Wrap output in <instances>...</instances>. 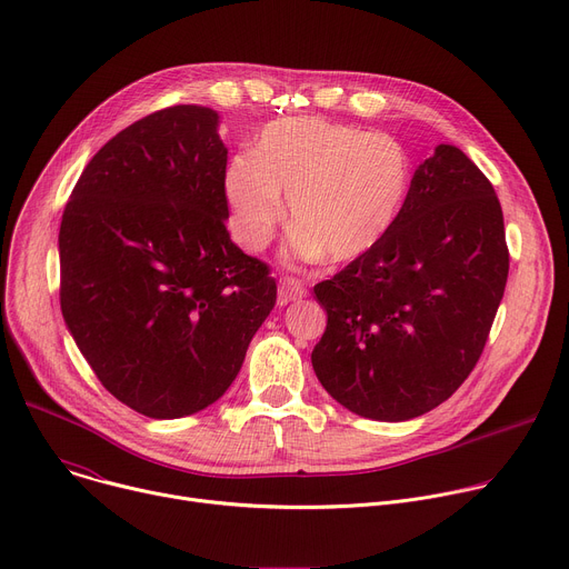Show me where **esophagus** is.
<instances>
[{
    "label": "esophagus",
    "instance_id": "1",
    "mask_svg": "<svg viewBox=\"0 0 569 569\" xmlns=\"http://www.w3.org/2000/svg\"><path fill=\"white\" fill-rule=\"evenodd\" d=\"M306 297V286L299 281V279H292V277H283L279 281V301L281 303H288V301H297Z\"/></svg>",
    "mask_w": 569,
    "mask_h": 569
}]
</instances>
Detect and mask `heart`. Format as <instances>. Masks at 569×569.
I'll return each mask as SVG.
<instances>
[{"instance_id":"obj_1","label":"heart","mask_w":569,"mask_h":569,"mask_svg":"<svg viewBox=\"0 0 569 569\" xmlns=\"http://www.w3.org/2000/svg\"><path fill=\"white\" fill-rule=\"evenodd\" d=\"M405 148L365 128L317 117L266 126L257 150L229 157L222 193L242 248H268L290 196V254L349 263L385 240L410 193Z\"/></svg>"}]
</instances>
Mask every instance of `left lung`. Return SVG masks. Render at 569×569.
Segmentation results:
<instances>
[{
  "label": "left lung",
  "mask_w": 569,
  "mask_h": 569,
  "mask_svg": "<svg viewBox=\"0 0 569 569\" xmlns=\"http://www.w3.org/2000/svg\"><path fill=\"white\" fill-rule=\"evenodd\" d=\"M509 277L493 184L441 143L369 254L315 286L327 331L312 369L347 410L408 421L448 400L489 340Z\"/></svg>",
  "instance_id": "left-lung-1"
}]
</instances>
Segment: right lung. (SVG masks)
<instances>
[{
  "instance_id": "obj_1",
  "label": "right lung",
  "mask_w": 569,
  "mask_h": 569,
  "mask_svg": "<svg viewBox=\"0 0 569 569\" xmlns=\"http://www.w3.org/2000/svg\"><path fill=\"white\" fill-rule=\"evenodd\" d=\"M216 128L202 106L134 121L90 159L60 222L67 329L101 385L150 419L216 402L277 301L268 263L229 238Z\"/></svg>"
}]
</instances>
